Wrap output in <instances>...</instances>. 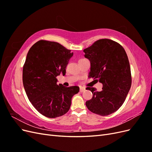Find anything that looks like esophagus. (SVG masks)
I'll list each match as a JSON object with an SVG mask.
<instances>
[{
	"mask_svg": "<svg viewBox=\"0 0 152 152\" xmlns=\"http://www.w3.org/2000/svg\"><path fill=\"white\" fill-rule=\"evenodd\" d=\"M86 90V89H85V87H81L80 88V93H82V92H84V91Z\"/></svg>",
	"mask_w": 152,
	"mask_h": 152,
	"instance_id": "1",
	"label": "esophagus"
}]
</instances>
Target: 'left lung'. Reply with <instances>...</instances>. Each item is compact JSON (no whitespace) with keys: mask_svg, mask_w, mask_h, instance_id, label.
<instances>
[{"mask_svg":"<svg viewBox=\"0 0 152 152\" xmlns=\"http://www.w3.org/2000/svg\"><path fill=\"white\" fill-rule=\"evenodd\" d=\"M84 52L91 62L89 77L103 84L102 91L87 87L93 96L86 105L91 112L108 115L121 107L131 88L132 78L127 55L121 44L107 39L96 41Z\"/></svg>","mask_w":152,"mask_h":152,"instance_id":"8db88e82","label":"left lung"}]
</instances>
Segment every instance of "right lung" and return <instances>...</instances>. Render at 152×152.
I'll use <instances>...</instances> for the list:
<instances>
[{"instance_id": "right-lung-1", "label": "right lung", "mask_w": 152, "mask_h": 152, "mask_svg": "<svg viewBox=\"0 0 152 152\" xmlns=\"http://www.w3.org/2000/svg\"><path fill=\"white\" fill-rule=\"evenodd\" d=\"M70 50L60 44L40 40L27 54L23 68V83L28 98L45 117L56 118L68 112L78 86L66 87L57 84L56 77L66 73L65 68L73 56Z\"/></svg>"}]
</instances>
